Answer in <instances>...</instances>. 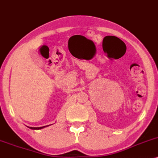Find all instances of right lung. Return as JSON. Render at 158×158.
Returning a JSON list of instances; mask_svg holds the SVG:
<instances>
[{
	"mask_svg": "<svg viewBox=\"0 0 158 158\" xmlns=\"http://www.w3.org/2000/svg\"><path fill=\"white\" fill-rule=\"evenodd\" d=\"M48 126H49V125H46V126L40 127H29V128L32 129V130H40V129H42V128H44V127H48Z\"/></svg>",
	"mask_w": 158,
	"mask_h": 158,
	"instance_id": "1",
	"label": "right lung"
}]
</instances>
